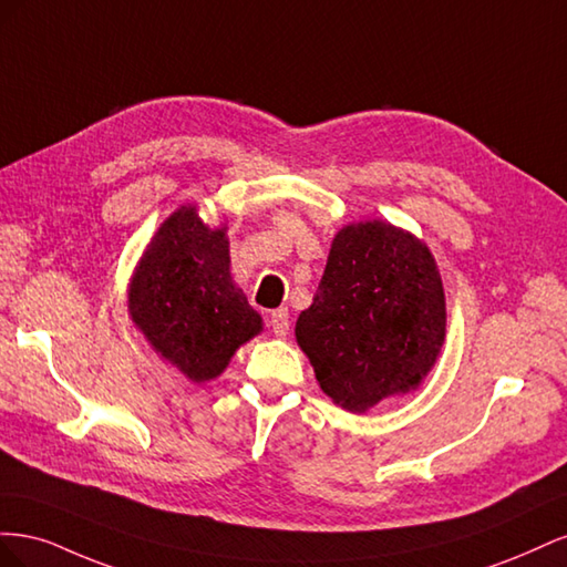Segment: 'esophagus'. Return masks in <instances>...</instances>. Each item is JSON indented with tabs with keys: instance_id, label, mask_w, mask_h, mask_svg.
Instances as JSON below:
<instances>
[{
	"instance_id": "obj_1",
	"label": "esophagus",
	"mask_w": 567,
	"mask_h": 567,
	"mask_svg": "<svg viewBox=\"0 0 567 567\" xmlns=\"http://www.w3.org/2000/svg\"><path fill=\"white\" fill-rule=\"evenodd\" d=\"M269 326H271L274 336L286 338V336H288V329H290L288 310H274V312H271V317H269Z\"/></svg>"
}]
</instances>
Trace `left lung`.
<instances>
[{"label": "left lung", "mask_w": 567, "mask_h": 567, "mask_svg": "<svg viewBox=\"0 0 567 567\" xmlns=\"http://www.w3.org/2000/svg\"><path fill=\"white\" fill-rule=\"evenodd\" d=\"M447 307L433 252L390 221L342 227L296 321L321 390L348 411L416 390L437 362Z\"/></svg>", "instance_id": "8db88e82"}]
</instances>
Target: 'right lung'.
<instances>
[{"instance_id":"right-lung-1","label":"right lung","mask_w":567,"mask_h":567,"mask_svg":"<svg viewBox=\"0 0 567 567\" xmlns=\"http://www.w3.org/2000/svg\"><path fill=\"white\" fill-rule=\"evenodd\" d=\"M227 227L210 229L182 205L151 238L127 290L130 317L165 362L188 381H213L234 352L262 331L229 271Z\"/></svg>"}]
</instances>
